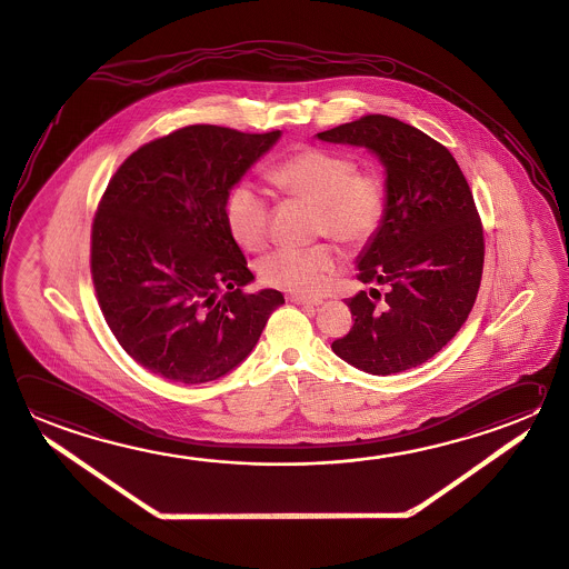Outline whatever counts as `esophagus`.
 Listing matches in <instances>:
<instances>
[{
    "mask_svg": "<svg viewBox=\"0 0 569 569\" xmlns=\"http://www.w3.org/2000/svg\"><path fill=\"white\" fill-rule=\"evenodd\" d=\"M290 302L292 305H299V307H309V309H317V307H321L322 300L319 299H305V297H290Z\"/></svg>",
    "mask_w": 569,
    "mask_h": 569,
    "instance_id": "34e87169",
    "label": "esophagus"
}]
</instances>
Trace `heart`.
Instances as JSON below:
<instances>
[{"label": "heart", "instance_id": "obj_1", "mask_svg": "<svg viewBox=\"0 0 569 569\" xmlns=\"http://www.w3.org/2000/svg\"><path fill=\"white\" fill-rule=\"evenodd\" d=\"M280 192L317 207V234L345 247H362L381 228L387 188L381 174L359 170L351 154L329 148H302L269 170ZM227 222L238 244L262 250L270 237L269 200L254 188L240 184L230 192ZM339 257L329 244L279 248L259 262V277L274 289L295 295H319L329 284Z\"/></svg>", "mask_w": 569, "mask_h": 569}]
</instances>
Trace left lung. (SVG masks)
Segmentation results:
<instances>
[{"mask_svg": "<svg viewBox=\"0 0 569 569\" xmlns=\"http://www.w3.org/2000/svg\"><path fill=\"white\" fill-rule=\"evenodd\" d=\"M317 136L365 146L387 170L385 218L357 274L387 292L347 300L355 325L332 351L371 375L413 369L453 339L476 305L486 242L471 188L443 144L391 116H362Z\"/></svg>", "mask_w": 569, "mask_h": 569, "instance_id": "obj_1", "label": "left lung"}]
</instances>
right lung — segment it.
I'll list each match as a JSON object with an SVG mask.
<instances>
[{
  "label": "right lung",
  "mask_w": 569,
  "mask_h": 569,
  "mask_svg": "<svg viewBox=\"0 0 569 569\" xmlns=\"http://www.w3.org/2000/svg\"><path fill=\"white\" fill-rule=\"evenodd\" d=\"M280 130L194 124L140 146L110 178L90 269L103 319L136 362L168 381H217L247 359L279 290L254 277L227 222L230 188Z\"/></svg>",
  "instance_id": "1"
}]
</instances>
